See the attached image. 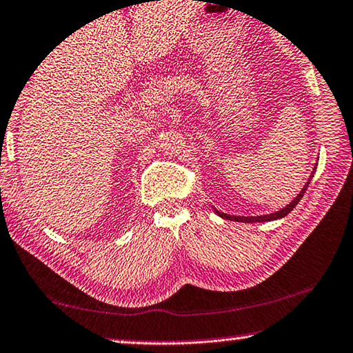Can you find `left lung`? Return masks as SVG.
<instances>
[{
	"label": "left lung",
	"mask_w": 353,
	"mask_h": 353,
	"mask_svg": "<svg viewBox=\"0 0 353 353\" xmlns=\"http://www.w3.org/2000/svg\"><path fill=\"white\" fill-rule=\"evenodd\" d=\"M312 176H314V173L312 175H310V178H309V181L305 183V186L303 188V191H301L298 196L294 197V201H291L287 207L285 208H282V210L280 212H275V213H270V214H261V216H234V214H228V213H221V212H218V210H214L216 212L219 216L221 218H224V219H229V221H242V223H256V221H272V219H279V218H283V216H287V214L293 210V208L298 205V202L301 201V199H303V196H304V192H305V189L309 188V185H310V180H312Z\"/></svg>",
	"instance_id": "left-lung-1"
}]
</instances>
